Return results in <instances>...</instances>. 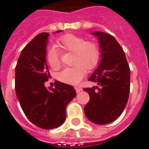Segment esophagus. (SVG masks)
I'll list each match as a JSON object with an SVG mask.
<instances>
[{"mask_svg":"<svg viewBox=\"0 0 149 149\" xmlns=\"http://www.w3.org/2000/svg\"><path fill=\"white\" fill-rule=\"evenodd\" d=\"M74 89H75L76 92H77V93H80V92L82 90V88H81V86H74Z\"/></svg>","mask_w":149,"mask_h":149,"instance_id":"1","label":"esophagus"}]
</instances>
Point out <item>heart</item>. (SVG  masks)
I'll return each mask as SVG.
<instances>
[{
  "label": "heart",
  "instance_id": "b5f03b06",
  "mask_svg": "<svg viewBox=\"0 0 149 149\" xmlns=\"http://www.w3.org/2000/svg\"><path fill=\"white\" fill-rule=\"evenodd\" d=\"M59 45L67 51L74 52L72 67L64 68L57 75L60 81L65 84L76 85L82 81L86 74V68L90 70L97 65L100 57V51L97 44L74 34H65L57 40ZM46 59L53 69L60 67V52L54 47L47 51Z\"/></svg>",
  "mask_w": 149,
  "mask_h": 149
}]
</instances>
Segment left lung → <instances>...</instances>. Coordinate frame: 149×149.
I'll return each instance as SVG.
<instances>
[{
    "label": "left lung",
    "instance_id": "obj_1",
    "mask_svg": "<svg viewBox=\"0 0 149 149\" xmlns=\"http://www.w3.org/2000/svg\"><path fill=\"white\" fill-rule=\"evenodd\" d=\"M101 49V60L89 81L97 84L93 88H84L89 101L84 113L90 122L106 125L122 114L130 93V68L125 54L116 39L110 34L95 31Z\"/></svg>",
    "mask_w": 149,
    "mask_h": 149
}]
</instances>
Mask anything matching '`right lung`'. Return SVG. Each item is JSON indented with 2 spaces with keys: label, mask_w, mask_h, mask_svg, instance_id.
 <instances>
[{
  "label": "right lung",
  "mask_w": 149,
  "mask_h": 149,
  "mask_svg": "<svg viewBox=\"0 0 149 149\" xmlns=\"http://www.w3.org/2000/svg\"><path fill=\"white\" fill-rule=\"evenodd\" d=\"M48 36V33H42L34 37L22 50L15 66L17 98L27 119L43 129L63 125L67 104L76 95L73 86L60 81L55 83L54 88L45 86L51 77L46 63Z\"/></svg>",
  "instance_id": "obj_1"
}]
</instances>
